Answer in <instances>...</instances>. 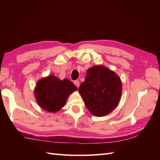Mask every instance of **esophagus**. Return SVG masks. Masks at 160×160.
Masks as SVG:
<instances>
[{"label": "esophagus", "instance_id": "34e87169", "mask_svg": "<svg viewBox=\"0 0 160 160\" xmlns=\"http://www.w3.org/2000/svg\"><path fill=\"white\" fill-rule=\"evenodd\" d=\"M73 83H74V84L76 85L77 88H78L79 87V85H80V83H79V81H77V80H76V81H74Z\"/></svg>", "mask_w": 160, "mask_h": 160}]
</instances>
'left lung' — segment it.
<instances>
[{"instance_id":"obj_1","label":"left lung","mask_w":160,"mask_h":160,"mask_svg":"<svg viewBox=\"0 0 160 160\" xmlns=\"http://www.w3.org/2000/svg\"><path fill=\"white\" fill-rule=\"evenodd\" d=\"M79 91L90 112L102 117L118 105L122 85L119 77L114 72L103 66H93L88 70Z\"/></svg>"}]
</instances>
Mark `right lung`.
<instances>
[{"label":"right lung","mask_w":160,"mask_h":160,"mask_svg":"<svg viewBox=\"0 0 160 160\" xmlns=\"http://www.w3.org/2000/svg\"><path fill=\"white\" fill-rule=\"evenodd\" d=\"M77 89L69 79L61 81L51 75L38 81L35 91L36 100L43 109L54 113L64 107L69 94Z\"/></svg>","instance_id":"obj_1"}]
</instances>
